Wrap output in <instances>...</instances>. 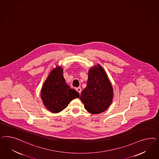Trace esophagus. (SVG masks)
Here are the masks:
<instances>
[{"label":"esophagus","instance_id":"1","mask_svg":"<svg viewBox=\"0 0 159 159\" xmlns=\"http://www.w3.org/2000/svg\"><path fill=\"white\" fill-rule=\"evenodd\" d=\"M76 90L79 94H80L81 92H82V89H81L80 87H77V88L76 89Z\"/></svg>","mask_w":159,"mask_h":159}]
</instances>
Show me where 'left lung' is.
Masks as SVG:
<instances>
[{"label": "left lung", "instance_id": "8db88e82", "mask_svg": "<svg viewBox=\"0 0 159 159\" xmlns=\"http://www.w3.org/2000/svg\"><path fill=\"white\" fill-rule=\"evenodd\" d=\"M88 73L87 86L81 93L80 100L88 112L100 114L112 102L113 88L106 71L99 64L91 67Z\"/></svg>", "mask_w": 159, "mask_h": 159}]
</instances>
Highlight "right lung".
<instances>
[{
    "label": "right lung",
    "mask_w": 159,
    "mask_h": 159,
    "mask_svg": "<svg viewBox=\"0 0 159 159\" xmlns=\"http://www.w3.org/2000/svg\"><path fill=\"white\" fill-rule=\"evenodd\" d=\"M62 67L57 66L49 73L41 90L43 105L49 111L58 113L72 101L79 98L78 92L70 88L63 76Z\"/></svg>",
    "instance_id": "obj_1"
}]
</instances>
